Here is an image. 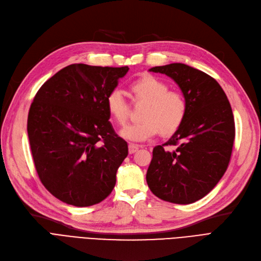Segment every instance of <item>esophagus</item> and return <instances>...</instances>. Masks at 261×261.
<instances>
[{
	"instance_id": "1",
	"label": "esophagus",
	"mask_w": 261,
	"mask_h": 261,
	"mask_svg": "<svg viewBox=\"0 0 261 261\" xmlns=\"http://www.w3.org/2000/svg\"><path fill=\"white\" fill-rule=\"evenodd\" d=\"M139 148H140L139 145H136V144L130 143L129 144V153H134V152L139 150Z\"/></svg>"
}]
</instances>
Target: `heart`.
Masks as SVG:
<instances>
[{"label":"heart","instance_id":"obj_1","mask_svg":"<svg viewBox=\"0 0 261 261\" xmlns=\"http://www.w3.org/2000/svg\"><path fill=\"white\" fill-rule=\"evenodd\" d=\"M169 85L152 75H145L131 84L130 92L136 103H144L140 123L129 125L119 134L124 140L144 142L160 132L163 137L174 134L187 115V101L177 91H169ZM106 110L113 120L124 125L128 121L130 108L121 92L113 90L106 96Z\"/></svg>","mask_w":261,"mask_h":261}]
</instances>
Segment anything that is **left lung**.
<instances>
[{
	"label": "left lung",
	"instance_id": "1",
	"mask_svg": "<svg viewBox=\"0 0 261 261\" xmlns=\"http://www.w3.org/2000/svg\"><path fill=\"white\" fill-rule=\"evenodd\" d=\"M148 71L176 83L187 101V115L168 142L153 148L147 185L165 201L194 203L217 185L227 170L234 141L232 110L219 84L195 67L171 63ZM165 145L177 149L167 151Z\"/></svg>",
	"mask_w": 261,
	"mask_h": 261
}]
</instances>
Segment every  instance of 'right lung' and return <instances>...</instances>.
Returning a JSON list of instances; mask_svg holds the SVG:
<instances>
[{
    "instance_id": "obj_1",
    "label": "right lung",
    "mask_w": 261,
    "mask_h": 261,
    "mask_svg": "<svg viewBox=\"0 0 261 261\" xmlns=\"http://www.w3.org/2000/svg\"><path fill=\"white\" fill-rule=\"evenodd\" d=\"M128 66L74 63L37 91L28 116L35 169L45 188L74 206H90L108 197L128 144L115 133L106 96Z\"/></svg>"
}]
</instances>
